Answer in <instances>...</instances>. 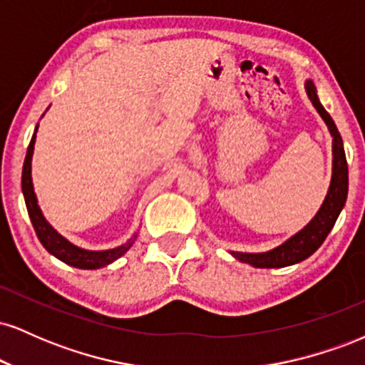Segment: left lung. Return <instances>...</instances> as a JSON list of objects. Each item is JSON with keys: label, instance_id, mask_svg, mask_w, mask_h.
<instances>
[{"label": "left lung", "instance_id": "obj_1", "mask_svg": "<svg viewBox=\"0 0 365 365\" xmlns=\"http://www.w3.org/2000/svg\"><path fill=\"white\" fill-rule=\"evenodd\" d=\"M305 92L311 99L312 106L316 108L326 127H328L331 137H333V171H331V183L322 200L319 211L316 216L304 226L300 232L284 240L282 245L267 250V252H235L232 250L233 257L240 262L250 264L254 267H287L292 264L302 262L316 252L329 235L331 228L336 223L343 206L346 202V194H349V166H346L345 149H343V140L340 132L329 113L324 110L319 98H317L316 86L312 81L305 82Z\"/></svg>", "mask_w": 365, "mask_h": 365}]
</instances>
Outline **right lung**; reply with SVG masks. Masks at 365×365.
<instances>
[{
  "mask_svg": "<svg viewBox=\"0 0 365 365\" xmlns=\"http://www.w3.org/2000/svg\"><path fill=\"white\" fill-rule=\"evenodd\" d=\"M39 127V125H37ZM36 127V132H37ZM36 132L32 135L31 144L27 148V156L24 161V170H22V192L25 199V206H27L29 216H31L32 226L36 230V235L41 240V244L44 245V249L49 254L54 255L56 259H60L68 266L78 267V269H99V267L108 266L116 259H120L130 247L135 242L137 233H133V237L130 240L125 242L123 245L115 247V249L108 250H87L82 247L73 245L72 242L66 240L65 237L60 235L51 225L48 223L43 211H41L39 204H37V197L34 192V183H32V154H34V144H36Z\"/></svg>",
  "mask_w": 365,
  "mask_h": 365,
  "instance_id": "right-lung-1",
  "label": "right lung"
}]
</instances>
